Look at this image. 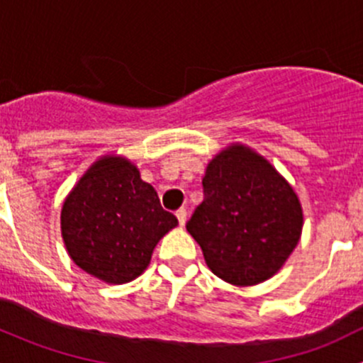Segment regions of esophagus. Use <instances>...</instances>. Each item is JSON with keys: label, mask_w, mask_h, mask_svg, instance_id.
<instances>
[{"label": "esophagus", "mask_w": 363, "mask_h": 363, "mask_svg": "<svg viewBox=\"0 0 363 363\" xmlns=\"http://www.w3.org/2000/svg\"><path fill=\"white\" fill-rule=\"evenodd\" d=\"M175 216H177V219H179V225L184 226L186 225V219H188V211H186V208L182 207V208H179L177 212H175Z\"/></svg>", "instance_id": "34e87169"}]
</instances>
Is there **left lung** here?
Segmentation results:
<instances>
[{
  "instance_id": "obj_1",
  "label": "left lung",
  "mask_w": 363,
  "mask_h": 363,
  "mask_svg": "<svg viewBox=\"0 0 363 363\" xmlns=\"http://www.w3.org/2000/svg\"><path fill=\"white\" fill-rule=\"evenodd\" d=\"M203 202L186 228L223 281L251 286L272 277L302 233L298 196L263 156L233 144L207 164Z\"/></svg>"
}]
</instances>
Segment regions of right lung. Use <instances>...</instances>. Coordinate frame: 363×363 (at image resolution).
I'll list each match as a JSON object with an SVG mask.
<instances>
[{"label": "right lung", "mask_w": 363, "mask_h": 363, "mask_svg": "<svg viewBox=\"0 0 363 363\" xmlns=\"http://www.w3.org/2000/svg\"><path fill=\"white\" fill-rule=\"evenodd\" d=\"M177 218L131 161L104 156L69 191L61 208V235L69 258L111 284L130 283L147 269L152 251Z\"/></svg>", "instance_id": "obj_1"}]
</instances>
